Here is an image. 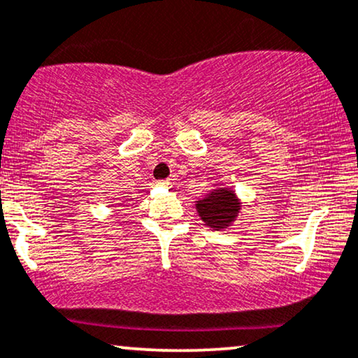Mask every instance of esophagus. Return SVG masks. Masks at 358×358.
Masks as SVG:
<instances>
[{"label": "esophagus", "mask_w": 358, "mask_h": 358, "mask_svg": "<svg viewBox=\"0 0 358 358\" xmlns=\"http://www.w3.org/2000/svg\"><path fill=\"white\" fill-rule=\"evenodd\" d=\"M158 187H170V180H158Z\"/></svg>", "instance_id": "esophagus-1"}]
</instances>
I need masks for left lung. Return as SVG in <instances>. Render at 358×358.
Instances as JSON below:
<instances>
[{
  "label": "left lung",
  "instance_id": "left-lung-1",
  "mask_svg": "<svg viewBox=\"0 0 358 358\" xmlns=\"http://www.w3.org/2000/svg\"><path fill=\"white\" fill-rule=\"evenodd\" d=\"M196 210L206 224L221 229L238 215L239 205L231 189H215L205 200L198 201Z\"/></svg>",
  "mask_w": 358,
  "mask_h": 358
}]
</instances>
